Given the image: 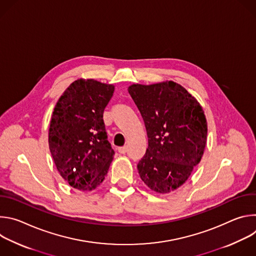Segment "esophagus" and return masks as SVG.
Segmentation results:
<instances>
[{"instance_id":"34e87169","label":"esophagus","mask_w":256,"mask_h":256,"mask_svg":"<svg viewBox=\"0 0 256 256\" xmlns=\"http://www.w3.org/2000/svg\"><path fill=\"white\" fill-rule=\"evenodd\" d=\"M126 151H128V147H120V148H118V152L120 153V154H126Z\"/></svg>"}]
</instances>
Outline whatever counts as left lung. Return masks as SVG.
<instances>
[{
	"instance_id": "obj_1",
	"label": "left lung",
	"mask_w": 256,
	"mask_h": 256,
	"mask_svg": "<svg viewBox=\"0 0 256 256\" xmlns=\"http://www.w3.org/2000/svg\"><path fill=\"white\" fill-rule=\"evenodd\" d=\"M128 91L144 120L148 149L138 164L140 179L157 194L174 192L204 155L208 124L200 102L180 84H132Z\"/></svg>"
}]
</instances>
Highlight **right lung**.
<instances>
[{
	"label": "right lung",
	"instance_id": "add662e5",
	"mask_svg": "<svg viewBox=\"0 0 256 256\" xmlns=\"http://www.w3.org/2000/svg\"><path fill=\"white\" fill-rule=\"evenodd\" d=\"M114 89L112 84L81 78L64 90L54 106L48 146L60 175L72 188L94 190L114 160L103 112Z\"/></svg>",
	"mask_w": 256,
	"mask_h": 256
}]
</instances>
